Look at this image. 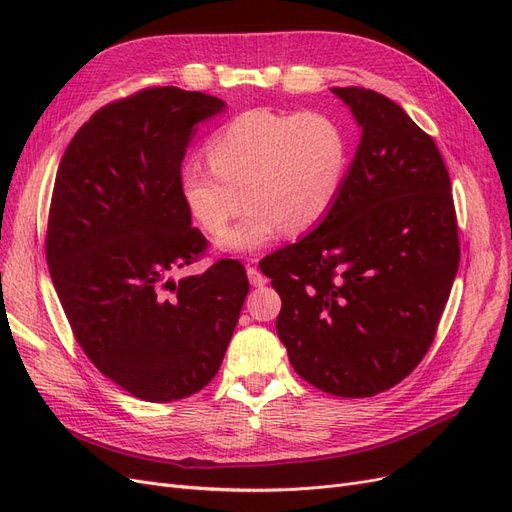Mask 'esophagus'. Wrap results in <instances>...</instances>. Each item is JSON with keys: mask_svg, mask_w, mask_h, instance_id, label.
<instances>
[{"mask_svg": "<svg viewBox=\"0 0 512 512\" xmlns=\"http://www.w3.org/2000/svg\"><path fill=\"white\" fill-rule=\"evenodd\" d=\"M247 277H250V284L252 286H256V288H262L267 284V277L262 275L256 267H252V265H247Z\"/></svg>", "mask_w": 512, "mask_h": 512, "instance_id": "obj_1", "label": "esophagus"}]
</instances>
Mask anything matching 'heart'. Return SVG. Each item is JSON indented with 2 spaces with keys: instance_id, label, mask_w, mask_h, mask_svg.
Returning a JSON list of instances; mask_svg holds the SVG:
<instances>
[{
  "instance_id": "heart-1",
  "label": "heart",
  "mask_w": 512,
  "mask_h": 512,
  "mask_svg": "<svg viewBox=\"0 0 512 512\" xmlns=\"http://www.w3.org/2000/svg\"><path fill=\"white\" fill-rule=\"evenodd\" d=\"M207 160L181 168L185 205L200 226L220 235L243 200L250 203L220 245L226 252H252L280 230L303 235L327 218L344 188L350 145L329 113L252 108L211 134Z\"/></svg>"
}]
</instances>
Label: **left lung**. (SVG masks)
Returning <instances> with one entry per match:
<instances>
[{"label": "left lung", "mask_w": 512, "mask_h": 512, "mask_svg": "<svg viewBox=\"0 0 512 512\" xmlns=\"http://www.w3.org/2000/svg\"><path fill=\"white\" fill-rule=\"evenodd\" d=\"M363 134L331 213L260 260L290 365L337 397H374L423 361L459 267L451 177L433 138L365 87H333Z\"/></svg>", "instance_id": "left-lung-1"}]
</instances>
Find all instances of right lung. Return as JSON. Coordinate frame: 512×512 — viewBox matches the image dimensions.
Listing matches in <instances>:
<instances>
[{"mask_svg":"<svg viewBox=\"0 0 512 512\" xmlns=\"http://www.w3.org/2000/svg\"><path fill=\"white\" fill-rule=\"evenodd\" d=\"M224 106L179 87L136 91L83 123L55 177L46 262L72 333L100 374L153 404L213 380L250 290L232 258L168 277L207 250L179 173L196 123Z\"/></svg>","mask_w":512,"mask_h":512,"instance_id":"right-lung-1","label":"right lung"}]
</instances>
